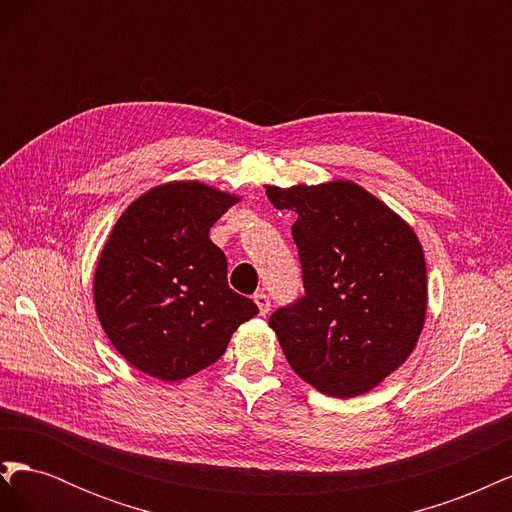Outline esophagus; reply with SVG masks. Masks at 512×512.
<instances>
[{
    "label": "esophagus",
    "instance_id": "1",
    "mask_svg": "<svg viewBox=\"0 0 512 512\" xmlns=\"http://www.w3.org/2000/svg\"><path fill=\"white\" fill-rule=\"evenodd\" d=\"M254 303L258 305V309H260V314H262V316H267V314H269L271 301H269V297H267L265 292H256V294H254Z\"/></svg>",
    "mask_w": 512,
    "mask_h": 512
}]
</instances>
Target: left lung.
<instances>
[{
    "label": "left lung",
    "mask_w": 512,
    "mask_h": 512,
    "mask_svg": "<svg viewBox=\"0 0 512 512\" xmlns=\"http://www.w3.org/2000/svg\"><path fill=\"white\" fill-rule=\"evenodd\" d=\"M297 213L305 294L271 314L290 367L324 395L378 386L412 354L427 314V269L414 230L352 181L267 185Z\"/></svg>",
    "instance_id": "obj_1"
}]
</instances>
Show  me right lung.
Segmentation results:
<instances>
[{
  "label": "right lung",
  "mask_w": 512,
  "mask_h": 512,
  "mask_svg": "<svg viewBox=\"0 0 512 512\" xmlns=\"http://www.w3.org/2000/svg\"><path fill=\"white\" fill-rule=\"evenodd\" d=\"M239 196L200 181L151 188L121 213L94 275L96 314L117 352L143 374L183 380L226 352L258 314L228 286L209 228Z\"/></svg>",
  "instance_id": "obj_1"
}]
</instances>
